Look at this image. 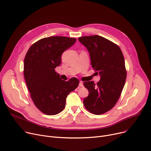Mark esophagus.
<instances>
[{
    "label": "esophagus",
    "mask_w": 151,
    "mask_h": 151,
    "mask_svg": "<svg viewBox=\"0 0 151 151\" xmlns=\"http://www.w3.org/2000/svg\"><path fill=\"white\" fill-rule=\"evenodd\" d=\"M79 87H83V83L82 81H80L79 82Z\"/></svg>",
    "instance_id": "1"
}]
</instances>
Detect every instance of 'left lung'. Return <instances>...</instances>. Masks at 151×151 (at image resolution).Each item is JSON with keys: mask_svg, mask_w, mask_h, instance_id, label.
I'll return each instance as SVG.
<instances>
[{"mask_svg": "<svg viewBox=\"0 0 151 151\" xmlns=\"http://www.w3.org/2000/svg\"><path fill=\"white\" fill-rule=\"evenodd\" d=\"M78 40L88 50L92 68L101 76L96 84L84 83L89 94L83 103L90 113L101 115L112 109L121 95L127 75L124 58L118 45L102 36H83Z\"/></svg>", "mask_w": 151, "mask_h": 151, "instance_id": "obj_1", "label": "left lung"}]
</instances>
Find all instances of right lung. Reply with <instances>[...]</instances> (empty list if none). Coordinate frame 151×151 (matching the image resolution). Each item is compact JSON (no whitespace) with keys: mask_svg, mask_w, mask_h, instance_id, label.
Wrapping results in <instances>:
<instances>
[{"mask_svg":"<svg viewBox=\"0 0 151 151\" xmlns=\"http://www.w3.org/2000/svg\"><path fill=\"white\" fill-rule=\"evenodd\" d=\"M76 41L75 38L64 36L45 37L34 43L25 55V82L35 105L44 114L62 112L67 95L79 85L76 78L65 81L55 71L61 63L62 53Z\"/></svg>","mask_w":151,"mask_h":151,"instance_id":"add662e5","label":"right lung"}]
</instances>
